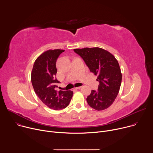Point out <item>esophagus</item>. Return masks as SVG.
I'll return each mask as SVG.
<instances>
[{"mask_svg": "<svg viewBox=\"0 0 153 153\" xmlns=\"http://www.w3.org/2000/svg\"><path fill=\"white\" fill-rule=\"evenodd\" d=\"M81 87H82V86H77V87H76L75 89H76V90H79V89L81 88Z\"/></svg>", "mask_w": 153, "mask_h": 153, "instance_id": "1", "label": "esophagus"}]
</instances>
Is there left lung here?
I'll return each mask as SVG.
<instances>
[{
  "label": "left lung",
  "instance_id": "8db88e82",
  "mask_svg": "<svg viewBox=\"0 0 153 153\" xmlns=\"http://www.w3.org/2000/svg\"><path fill=\"white\" fill-rule=\"evenodd\" d=\"M84 60L90 71L97 76V91L91 90L86 101L94 110L101 111L110 106L116 98L122 82V73L115 57L100 48L74 49Z\"/></svg>",
  "mask_w": 153,
  "mask_h": 153
}]
</instances>
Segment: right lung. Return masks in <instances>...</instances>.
I'll return each instance as SVG.
<instances>
[{"instance_id": "1", "label": "right lung", "mask_w": 153, "mask_h": 153, "mask_svg": "<svg viewBox=\"0 0 153 153\" xmlns=\"http://www.w3.org/2000/svg\"><path fill=\"white\" fill-rule=\"evenodd\" d=\"M63 50H50L40 55L34 62L31 72V83L40 100L48 108L60 110L66 108L73 95L70 90L57 91L60 82L56 77V61Z\"/></svg>"}]
</instances>
